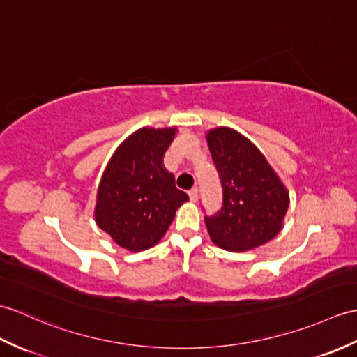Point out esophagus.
<instances>
[{"label": "esophagus", "mask_w": 357, "mask_h": 357, "mask_svg": "<svg viewBox=\"0 0 357 357\" xmlns=\"http://www.w3.org/2000/svg\"><path fill=\"white\" fill-rule=\"evenodd\" d=\"M188 196H190V201L192 202H197V199H199V195H197V188H192L188 192Z\"/></svg>", "instance_id": "obj_1"}]
</instances>
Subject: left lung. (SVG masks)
Instances as JSON below:
<instances>
[{
	"mask_svg": "<svg viewBox=\"0 0 357 357\" xmlns=\"http://www.w3.org/2000/svg\"><path fill=\"white\" fill-rule=\"evenodd\" d=\"M219 172L223 205L205 216L210 238L222 250L243 252L275 237L289 208V192L264 155L240 132L220 126L206 132Z\"/></svg>",
	"mask_w": 357,
	"mask_h": 357,
	"instance_id": "obj_1",
	"label": "left lung"
}]
</instances>
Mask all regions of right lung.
Listing matches in <instances>:
<instances>
[{
  "label": "right lung",
  "instance_id": "right-lung-1",
  "mask_svg": "<svg viewBox=\"0 0 357 357\" xmlns=\"http://www.w3.org/2000/svg\"><path fill=\"white\" fill-rule=\"evenodd\" d=\"M176 128H141L111 156L97 190L94 218L114 243L130 252L155 246L188 201L164 167Z\"/></svg>",
  "mask_w": 357,
  "mask_h": 357
}]
</instances>
